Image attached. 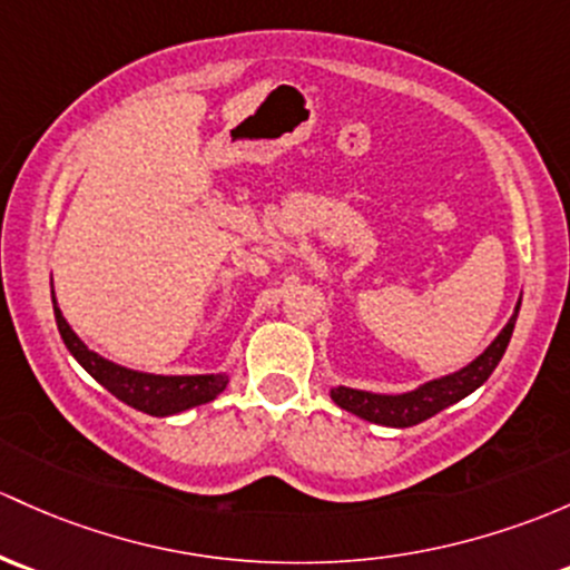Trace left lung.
<instances>
[{"label":"left lung","mask_w":570,"mask_h":570,"mask_svg":"<svg viewBox=\"0 0 570 570\" xmlns=\"http://www.w3.org/2000/svg\"><path fill=\"white\" fill-rule=\"evenodd\" d=\"M519 305H522V301L517 303V311H513V316L508 320V325L502 327L500 335L483 350V355H478L470 365L453 371V374L431 380L426 385L415 387V391L399 395L355 391V387H333L331 399L341 406V410L352 412V415L363 417V421L368 423H380V426L393 429L417 426V423L429 421L431 415L442 412L445 406L456 404L464 395L478 391V387L489 380L491 371L497 368V363L505 355L508 341H511L513 335V325H517Z\"/></svg>","instance_id":"8db88e82"}]
</instances>
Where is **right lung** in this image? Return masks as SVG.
Here are the masks:
<instances>
[{
	"instance_id": "add662e5",
	"label": "right lung",
	"mask_w": 570,
	"mask_h": 570,
	"mask_svg": "<svg viewBox=\"0 0 570 570\" xmlns=\"http://www.w3.org/2000/svg\"><path fill=\"white\" fill-rule=\"evenodd\" d=\"M53 316H57V327L65 346H68L70 355L81 363V368L87 371L92 380H98L111 395H117L119 401H125V404L134 406V410L147 412V415H177V412L190 410V406L207 404V401H213L215 395L224 393L226 385H229V376L226 374L160 376L125 368V365L106 361L104 355L89 350L79 335L70 331L62 311L57 308V301H53Z\"/></svg>"
}]
</instances>
